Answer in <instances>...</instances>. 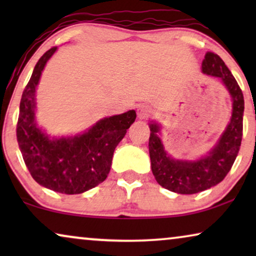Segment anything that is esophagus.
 Here are the masks:
<instances>
[{
  "instance_id": "1",
  "label": "esophagus",
  "mask_w": 256,
  "mask_h": 256,
  "mask_svg": "<svg viewBox=\"0 0 256 256\" xmlns=\"http://www.w3.org/2000/svg\"><path fill=\"white\" fill-rule=\"evenodd\" d=\"M150 115V108L148 106H144V104H141V106L138 107V118L140 120H146L148 118Z\"/></svg>"
}]
</instances>
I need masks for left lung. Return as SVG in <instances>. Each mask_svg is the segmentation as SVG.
Instances as JSON below:
<instances>
[{
  "label": "left lung",
  "instance_id": "obj_1",
  "mask_svg": "<svg viewBox=\"0 0 256 256\" xmlns=\"http://www.w3.org/2000/svg\"><path fill=\"white\" fill-rule=\"evenodd\" d=\"M202 72L222 80L233 100L230 124L216 148L204 158L196 162L172 160L166 156L157 135L158 126L150 124L149 154L152 170L157 183L164 188L180 194H194L214 186L230 172L242 140L244 94L228 68L214 52H206Z\"/></svg>",
  "mask_w": 256,
  "mask_h": 256
}]
</instances>
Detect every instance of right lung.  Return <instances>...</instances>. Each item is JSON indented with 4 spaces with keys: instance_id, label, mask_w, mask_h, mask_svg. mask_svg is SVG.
Listing matches in <instances>:
<instances>
[{
    "instance_id": "1",
    "label": "right lung",
    "mask_w": 256,
    "mask_h": 256,
    "mask_svg": "<svg viewBox=\"0 0 256 256\" xmlns=\"http://www.w3.org/2000/svg\"><path fill=\"white\" fill-rule=\"evenodd\" d=\"M57 46L40 58L23 90L16 136L24 163L38 184L66 194H82L107 178L118 142L135 121V110L104 118L86 132L70 138H48L34 122V92L42 71Z\"/></svg>"
}]
</instances>
